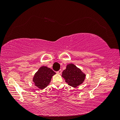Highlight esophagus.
I'll return each instance as SVG.
<instances>
[{"label":"esophagus","mask_w":120,"mask_h":120,"mask_svg":"<svg viewBox=\"0 0 120 120\" xmlns=\"http://www.w3.org/2000/svg\"><path fill=\"white\" fill-rule=\"evenodd\" d=\"M61 70H60L59 71H57V72H56V73L57 74H60L61 73Z\"/></svg>","instance_id":"34e87169"}]
</instances>
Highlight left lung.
<instances>
[{
    "instance_id": "left-lung-1",
    "label": "left lung",
    "mask_w": 120,
    "mask_h": 120,
    "mask_svg": "<svg viewBox=\"0 0 120 120\" xmlns=\"http://www.w3.org/2000/svg\"><path fill=\"white\" fill-rule=\"evenodd\" d=\"M61 76L69 86L76 88L84 82L86 74L74 64H67Z\"/></svg>"
}]
</instances>
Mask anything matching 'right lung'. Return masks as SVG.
<instances>
[{"instance_id": "obj_1", "label": "right lung", "mask_w": 120, "mask_h": 120, "mask_svg": "<svg viewBox=\"0 0 120 120\" xmlns=\"http://www.w3.org/2000/svg\"><path fill=\"white\" fill-rule=\"evenodd\" d=\"M55 74L56 72L51 68L46 66L41 67L33 78L34 85L39 89H44L49 84L52 77Z\"/></svg>"}]
</instances>
